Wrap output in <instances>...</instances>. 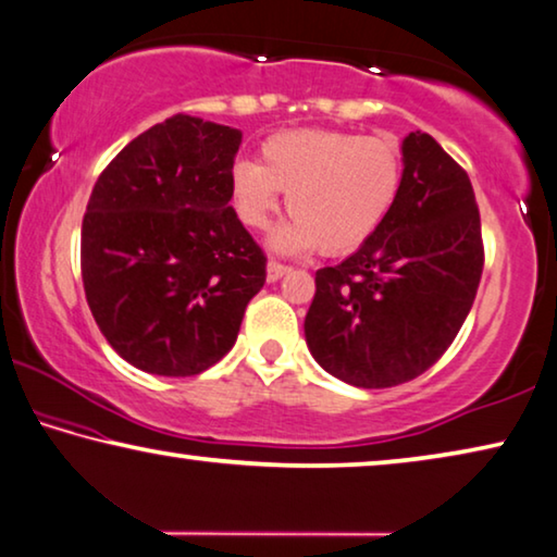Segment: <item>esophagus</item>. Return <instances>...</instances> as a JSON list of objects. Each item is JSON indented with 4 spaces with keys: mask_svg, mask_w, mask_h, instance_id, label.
I'll use <instances>...</instances> for the list:
<instances>
[{
    "mask_svg": "<svg viewBox=\"0 0 557 557\" xmlns=\"http://www.w3.org/2000/svg\"><path fill=\"white\" fill-rule=\"evenodd\" d=\"M289 270H293V268H287V264H282L277 260H270V264H268V280L270 282H277L282 275H287Z\"/></svg>",
    "mask_w": 557,
    "mask_h": 557,
    "instance_id": "esophagus-1",
    "label": "esophagus"
}]
</instances>
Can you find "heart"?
<instances>
[{
    "label": "heart",
    "mask_w": 557,
    "mask_h": 557,
    "mask_svg": "<svg viewBox=\"0 0 557 557\" xmlns=\"http://www.w3.org/2000/svg\"><path fill=\"white\" fill-rule=\"evenodd\" d=\"M403 187L393 143L343 129H289L260 145V162L235 164L230 197L239 222L268 227L287 195L293 222L272 243L285 252L358 250L383 227Z\"/></svg>",
    "instance_id": "b5f03b06"
}]
</instances>
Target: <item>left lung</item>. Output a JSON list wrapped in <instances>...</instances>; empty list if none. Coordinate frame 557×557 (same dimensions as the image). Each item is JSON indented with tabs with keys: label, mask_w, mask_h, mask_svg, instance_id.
<instances>
[{
	"label": "left lung",
	"mask_w": 557,
	"mask_h": 557,
	"mask_svg": "<svg viewBox=\"0 0 557 557\" xmlns=\"http://www.w3.org/2000/svg\"><path fill=\"white\" fill-rule=\"evenodd\" d=\"M393 212L358 252L314 272L312 358L355 387L410 383L453 345L485 264L470 177L428 132L403 143Z\"/></svg>",
	"instance_id": "left-lung-1"
}]
</instances>
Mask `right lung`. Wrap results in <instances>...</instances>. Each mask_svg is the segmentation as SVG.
<instances>
[{
  "instance_id": "obj_1",
  "label": "right lung",
  "mask_w": 557,
  "mask_h": 557,
  "mask_svg": "<svg viewBox=\"0 0 557 557\" xmlns=\"http://www.w3.org/2000/svg\"><path fill=\"white\" fill-rule=\"evenodd\" d=\"M243 135L174 114L107 164L82 220V282L137 370L193 377L235 345L268 257L230 205Z\"/></svg>"
}]
</instances>
